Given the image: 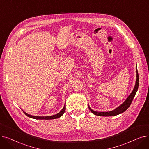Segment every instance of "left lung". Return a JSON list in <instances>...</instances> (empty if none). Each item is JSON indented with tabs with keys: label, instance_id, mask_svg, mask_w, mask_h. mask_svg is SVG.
I'll return each mask as SVG.
<instances>
[{
	"label": "left lung",
	"instance_id": "left-lung-1",
	"mask_svg": "<svg viewBox=\"0 0 149 149\" xmlns=\"http://www.w3.org/2000/svg\"><path fill=\"white\" fill-rule=\"evenodd\" d=\"M136 79L135 87H134V89H133V91L131 92L130 94L129 95V97L126 98V100H125L120 106H118V107H116V109H114V110H113L112 111H109V112H96V111H94L93 110H92V109L89 106V110L91 111V112L93 114H94L95 115H98V116H115V115H119V114L122 113L126 111L127 109L129 108V107L130 106V104L132 103V101L133 99H134V97L136 94V93L138 91V86H139V75H138L137 69L136 70Z\"/></svg>",
	"mask_w": 149,
	"mask_h": 149
}]
</instances>
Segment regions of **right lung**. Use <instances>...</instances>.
Segmentation results:
<instances>
[{
  "label": "right lung",
  "mask_w": 149,
  "mask_h": 149,
  "mask_svg": "<svg viewBox=\"0 0 149 149\" xmlns=\"http://www.w3.org/2000/svg\"><path fill=\"white\" fill-rule=\"evenodd\" d=\"M65 109H66V105L65 104L64 105V107H63V109H61V111L56 114V115H51V116H33V115H31L29 114H28L27 113H26L25 112H24L23 111V112H24V113L28 116V117H29V118H34V119H36V120H53V119H56V118H60V117H61L63 115V113H65Z\"/></svg>",
  "instance_id": "1"
}]
</instances>
